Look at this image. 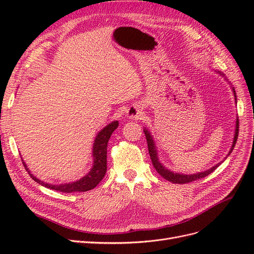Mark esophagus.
<instances>
[{
    "mask_svg": "<svg viewBox=\"0 0 254 254\" xmlns=\"http://www.w3.org/2000/svg\"><path fill=\"white\" fill-rule=\"evenodd\" d=\"M144 114V108L142 104H133L131 107H129L127 110V118L132 120H139L143 118Z\"/></svg>",
    "mask_w": 254,
    "mask_h": 254,
    "instance_id": "obj_1",
    "label": "esophagus"
}]
</instances>
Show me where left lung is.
Listing matches in <instances>:
<instances>
[{"label": "left lung", "instance_id": "8db88e82", "mask_svg": "<svg viewBox=\"0 0 254 254\" xmlns=\"http://www.w3.org/2000/svg\"><path fill=\"white\" fill-rule=\"evenodd\" d=\"M220 74V72H219ZM220 75H224V74H220ZM233 92H234V96H235V99H236V95H235V91L233 89ZM238 124H240V122H238V118L236 120V128H235V134H234V139H233V144L231 146V149H230L228 156L230 155V153L232 152L234 146L236 144V141H237V136H238ZM144 133H145V136H146V140H147V146H148V151H149V156H150V159H151V162H152V165L153 167L156 168V171L163 177L164 179H166L167 181L170 182H173V183H178V184H184V183H189V182H191V181H195V180H198V179H201V178H204L205 176L210 175L211 173H213L216 168L219 166L220 163L216 164L215 166H213L212 168H210V170L207 171H204V172H201V173H198V174H193V175H184V174H179V173H174L170 170H167L166 167H164L162 164L160 163V161L158 159V152H157V148H156V145H155V142H153L152 140V136L151 134L149 133V131L147 129H144ZM227 156V157H228Z\"/></svg>", "mask_w": 254, "mask_h": 254}]
</instances>
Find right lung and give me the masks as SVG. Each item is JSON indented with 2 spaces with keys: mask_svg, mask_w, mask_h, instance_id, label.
Instances as JSON below:
<instances>
[{
  "mask_svg": "<svg viewBox=\"0 0 254 254\" xmlns=\"http://www.w3.org/2000/svg\"><path fill=\"white\" fill-rule=\"evenodd\" d=\"M119 126V122L114 121L107 125L104 129L98 132L95 137V141L93 144V158L94 163L92 170L78 181H74L71 183H64V184H49L39 180L36 177L30 174L29 170L27 168L26 164L23 161V165L25 166V170L30 175V178H33L37 183L41 184V186L55 190L57 191H63V193H73V191H87L92 189H94L97 184L103 180V178L107 172V147H108V141L112 132Z\"/></svg>",
  "mask_w": 254,
  "mask_h": 254,
  "instance_id": "1",
  "label": "right lung"
}]
</instances>
